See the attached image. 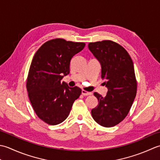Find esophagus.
<instances>
[{"instance_id": "1", "label": "esophagus", "mask_w": 160, "mask_h": 160, "mask_svg": "<svg viewBox=\"0 0 160 160\" xmlns=\"http://www.w3.org/2000/svg\"><path fill=\"white\" fill-rule=\"evenodd\" d=\"M81 94H82L83 96H88V95H90V94L92 93L90 92H87L86 90H81Z\"/></svg>"}]
</instances>
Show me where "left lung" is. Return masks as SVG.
<instances>
[{
    "label": "left lung",
    "mask_w": 160,
    "mask_h": 160,
    "mask_svg": "<svg viewBox=\"0 0 160 160\" xmlns=\"http://www.w3.org/2000/svg\"><path fill=\"white\" fill-rule=\"evenodd\" d=\"M88 48L102 66V79L107 87L105 97L94 92L98 99L91 110L92 118L99 125L112 127L124 119L137 93L134 66L130 55L121 45L112 41L90 43Z\"/></svg>",
    "instance_id": "1"
}]
</instances>
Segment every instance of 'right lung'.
<instances>
[{
    "label": "right lung",
    "instance_id": "add662e5",
    "mask_svg": "<svg viewBox=\"0 0 160 160\" xmlns=\"http://www.w3.org/2000/svg\"><path fill=\"white\" fill-rule=\"evenodd\" d=\"M84 43L55 38L45 42L35 53L27 79L29 99L34 112L48 124L57 125L68 117L81 90L61 82L70 73L71 58Z\"/></svg>",
    "mask_w": 160,
    "mask_h": 160
}]
</instances>
